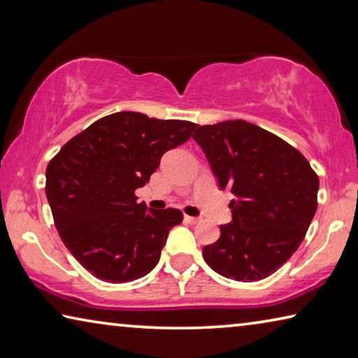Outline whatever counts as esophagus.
Returning <instances> with one entry per match:
<instances>
[{
    "label": "esophagus",
    "instance_id": "esophagus-1",
    "mask_svg": "<svg viewBox=\"0 0 358 358\" xmlns=\"http://www.w3.org/2000/svg\"><path fill=\"white\" fill-rule=\"evenodd\" d=\"M185 221L189 224H197L201 220H199V217H194V216H185Z\"/></svg>",
    "mask_w": 358,
    "mask_h": 358
}]
</instances>
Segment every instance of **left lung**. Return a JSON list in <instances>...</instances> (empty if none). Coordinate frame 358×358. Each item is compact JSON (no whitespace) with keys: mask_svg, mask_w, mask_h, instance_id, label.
Masks as SVG:
<instances>
[{"mask_svg":"<svg viewBox=\"0 0 358 358\" xmlns=\"http://www.w3.org/2000/svg\"><path fill=\"white\" fill-rule=\"evenodd\" d=\"M221 189L234 194L232 221L203 248L211 270L235 281L270 276L299 250L317 210L319 178L299 150L243 120L199 126Z\"/></svg>","mask_w":358,"mask_h":358,"instance_id":"obj_1","label":"left lung"}]
</instances>
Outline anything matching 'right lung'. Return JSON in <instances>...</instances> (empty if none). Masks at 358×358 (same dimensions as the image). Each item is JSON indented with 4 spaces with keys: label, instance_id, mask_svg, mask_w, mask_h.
<instances>
[{
    "label": "right lung",
    "instance_id": "right-lung-1",
    "mask_svg": "<svg viewBox=\"0 0 358 358\" xmlns=\"http://www.w3.org/2000/svg\"><path fill=\"white\" fill-rule=\"evenodd\" d=\"M196 123L117 112L72 137L45 171V196L64 246L90 273L129 282L159 262L177 208L147 210L136 189L166 151L189 141Z\"/></svg>",
    "mask_w": 358,
    "mask_h": 358
}]
</instances>
